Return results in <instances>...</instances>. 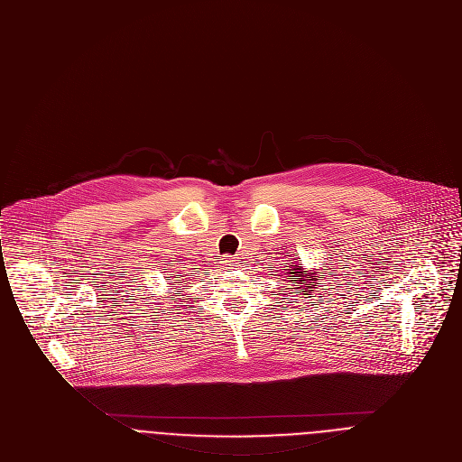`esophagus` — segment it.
I'll use <instances>...</instances> for the list:
<instances>
[{
  "mask_svg": "<svg viewBox=\"0 0 462 462\" xmlns=\"http://www.w3.org/2000/svg\"><path fill=\"white\" fill-rule=\"evenodd\" d=\"M222 263H224V265H235V260H233L231 256H224V258H222Z\"/></svg>",
  "mask_w": 462,
  "mask_h": 462,
  "instance_id": "obj_1",
  "label": "esophagus"
}]
</instances>
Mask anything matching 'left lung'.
Listing matches in <instances>:
<instances>
[{"instance_id": "8db88e82", "label": "left lung", "mask_w": 462, "mask_h": 462, "mask_svg": "<svg viewBox=\"0 0 462 462\" xmlns=\"http://www.w3.org/2000/svg\"><path fill=\"white\" fill-rule=\"evenodd\" d=\"M291 263V262H290ZM288 269H286V274H288V279H290V286H288V290L291 291V290H295V286H299V288H304L306 291H304V295H310L311 291H313V286H317V282L320 281V279H324V274L322 276H315V273L313 274H310V273H306V271H302V265H286Z\"/></svg>"}]
</instances>
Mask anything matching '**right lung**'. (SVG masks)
<instances>
[{"mask_svg":"<svg viewBox=\"0 0 462 462\" xmlns=\"http://www.w3.org/2000/svg\"><path fill=\"white\" fill-rule=\"evenodd\" d=\"M183 281H186V279H183V274H181L180 271H172L171 276H169V274L165 276V284H167L171 290H178ZM174 295H180V293H174ZM171 300H174V299H171Z\"/></svg>","mask_w":462,"mask_h":462,"instance_id":"obj_1","label":"right lung"}]
</instances>
